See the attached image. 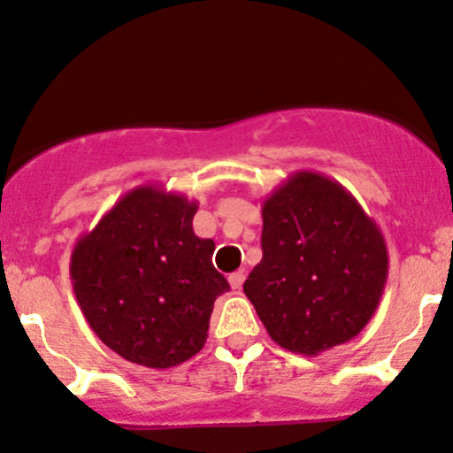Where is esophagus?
I'll list each match as a JSON object with an SVG mask.
<instances>
[{
  "mask_svg": "<svg viewBox=\"0 0 453 453\" xmlns=\"http://www.w3.org/2000/svg\"><path fill=\"white\" fill-rule=\"evenodd\" d=\"M243 280H246V273L243 272H233L231 276H228V284H231V288H242V284H243Z\"/></svg>",
  "mask_w": 453,
  "mask_h": 453,
  "instance_id": "obj_1",
  "label": "esophagus"
}]
</instances>
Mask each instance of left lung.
<instances>
[{
	"instance_id": "obj_1",
	"label": "left lung",
	"mask_w": 453,
	"mask_h": 453,
	"mask_svg": "<svg viewBox=\"0 0 453 453\" xmlns=\"http://www.w3.org/2000/svg\"><path fill=\"white\" fill-rule=\"evenodd\" d=\"M263 258L243 282L269 338L319 355L357 336L388 282L377 222L336 180L297 171L263 201Z\"/></svg>"
}]
</instances>
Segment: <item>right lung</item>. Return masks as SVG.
<instances>
[{"label":"right lung","mask_w":453,"mask_h":453,"mask_svg":"<svg viewBox=\"0 0 453 453\" xmlns=\"http://www.w3.org/2000/svg\"><path fill=\"white\" fill-rule=\"evenodd\" d=\"M196 201L139 186L76 242L73 288L89 327L111 350L145 368L184 364L203 349L218 295L216 243L192 231Z\"/></svg>","instance_id":"obj_1"}]
</instances>
